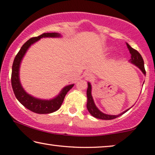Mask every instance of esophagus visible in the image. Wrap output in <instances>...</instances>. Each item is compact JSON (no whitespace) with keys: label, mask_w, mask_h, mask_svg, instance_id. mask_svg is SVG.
Segmentation results:
<instances>
[{"label":"esophagus","mask_w":155,"mask_h":155,"mask_svg":"<svg viewBox=\"0 0 155 155\" xmlns=\"http://www.w3.org/2000/svg\"><path fill=\"white\" fill-rule=\"evenodd\" d=\"M88 78H93V77H92V76H91V75H88Z\"/></svg>","instance_id":"obj_1"}]
</instances>
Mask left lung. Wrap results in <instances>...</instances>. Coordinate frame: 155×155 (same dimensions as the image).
Wrapping results in <instances>:
<instances>
[{
    "instance_id": "1",
    "label": "left lung",
    "mask_w": 155,
    "mask_h": 155,
    "mask_svg": "<svg viewBox=\"0 0 155 155\" xmlns=\"http://www.w3.org/2000/svg\"><path fill=\"white\" fill-rule=\"evenodd\" d=\"M126 45H127L128 49L129 50V52L130 53V60H129L132 64H134L138 67L139 69L142 71V72L144 74H146V71L144 67V61L142 58V56L140 53H138L136 50H135L130 46L129 45L126 43ZM87 109H88V112H90V114L92 115L93 117H95L97 119H103V120H111V119H116L117 117L121 116L122 114H124V113H126L127 111L129 110H126L124 111L121 114L118 115H109L104 114L103 112H100V111L97 109V107L95 106V102L93 101L92 95H91V85L90 83H88V88H87Z\"/></svg>"
}]
</instances>
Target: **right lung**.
<instances>
[{
	"label": "right lung",
	"mask_w": 155,
	"mask_h": 155,
	"mask_svg": "<svg viewBox=\"0 0 155 155\" xmlns=\"http://www.w3.org/2000/svg\"><path fill=\"white\" fill-rule=\"evenodd\" d=\"M61 35L58 33H44L37 37H33L29 40H28L19 50L18 53L15 56L14 62L12 67V75H11V83L12 87L14 91L16 98L20 103L29 110L31 112L37 113V114H50V113L55 112L60 109L64 101V97L67 92L72 88L74 84H71L65 86L61 91L58 96L51 100H41L36 98L26 92L21 86L20 81H19V67L25 56L26 52L29 49L31 45L40 40L41 38L45 37H60Z\"/></svg>",
	"instance_id": "1"
}]
</instances>
